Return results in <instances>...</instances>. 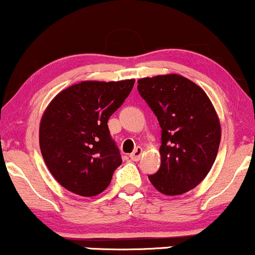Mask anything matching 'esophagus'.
Here are the masks:
<instances>
[{
  "label": "esophagus",
  "instance_id": "1",
  "mask_svg": "<svg viewBox=\"0 0 255 255\" xmlns=\"http://www.w3.org/2000/svg\"><path fill=\"white\" fill-rule=\"evenodd\" d=\"M142 148H141V147H136V148H135V149H134V151H133V153H131L130 154V159L131 160H133V161H138V160H140V157H141V155H142Z\"/></svg>",
  "mask_w": 255,
  "mask_h": 255
}]
</instances>
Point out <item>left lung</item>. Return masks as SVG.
Listing matches in <instances>:
<instances>
[{
  "instance_id": "obj_1",
  "label": "left lung",
  "mask_w": 255,
  "mask_h": 255,
  "mask_svg": "<svg viewBox=\"0 0 255 255\" xmlns=\"http://www.w3.org/2000/svg\"><path fill=\"white\" fill-rule=\"evenodd\" d=\"M137 90L161 127V166L148 176L151 185L166 195L195 188L211 170L220 144V122L211 100L178 74L140 79Z\"/></svg>"
}]
</instances>
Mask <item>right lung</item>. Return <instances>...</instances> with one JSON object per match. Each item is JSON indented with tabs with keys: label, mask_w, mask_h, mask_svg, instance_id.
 Instances as JSON below:
<instances>
[{
	"label": "right lung",
	"mask_w": 255,
	"mask_h": 255,
	"mask_svg": "<svg viewBox=\"0 0 255 255\" xmlns=\"http://www.w3.org/2000/svg\"><path fill=\"white\" fill-rule=\"evenodd\" d=\"M135 80L83 81L59 93L40 125V148L56 181L81 196L104 192L122 163L108 119L133 89Z\"/></svg>",
	"instance_id": "add662e5"
}]
</instances>
